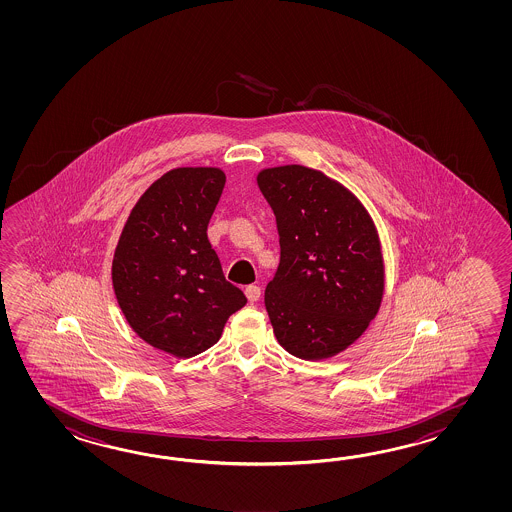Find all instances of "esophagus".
I'll return each mask as SVG.
<instances>
[{"label":"esophagus","instance_id":"esophagus-1","mask_svg":"<svg viewBox=\"0 0 512 512\" xmlns=\"http://www.w3.org/2000/svg\"><path fill=\"white\" fill-rule=\"evenodd\" d=\"M245 294H247L249 302L254 304V302H258V300H260L261 289L258 285H247V287H245Z\"/></svg>","mask_w":512,"mask_h":512}]
</instances>
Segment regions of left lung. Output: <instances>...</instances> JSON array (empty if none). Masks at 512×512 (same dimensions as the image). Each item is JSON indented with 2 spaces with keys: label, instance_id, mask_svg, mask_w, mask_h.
<instances>
[{
  "label": "left lung",
  "instance_id": "left-lung-1",
  "mask_svg": "<svg viewBox=\"0 0 512 512\" xmlns=\"http://www.w3.org/2000/svg\"><path fill=\"white\" fill-rule=\"evenodd\" d=\"M258 186L280 236V265L265 289L274 335L298 359H329L351 346L381 307L377 229L346 186L313 168H267Z\"/></svg>",
  "mask_w": 512,
  "mask_h": 512
}]
</instances>
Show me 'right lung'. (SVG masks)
Wrapping results in <instances>:
<instances>
[{"label":"right lung","mask_w":512,"mask_h":512,"mask_svg":"<svg viewBox=\"0 0 512 512\" xmlns=\"http://www.w3.org/2000/svg\"><path fill=\"white\" fill-rule=\"evenodd\" d=\"M223 186L219 168L166 172L131 210L113 256V289L131 329L179 359L212 348L247 304L208 241Z\"/></svg>","instance_id":"right-lung-1"}]
</instances>
